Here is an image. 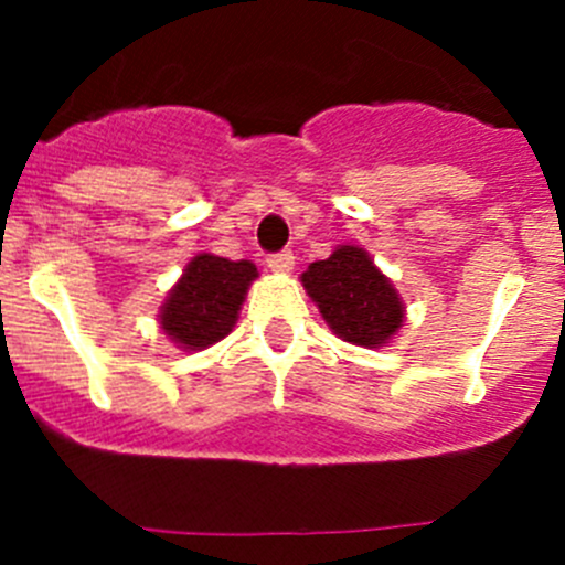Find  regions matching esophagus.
I'll return each instance as SVG.
<instances>
[{"label": "esophagus", "mask_w": 565, "mask_h": 565, "mask_svg": "<svg viewBox=\"0 0 565 565\" xmlns=\"http://www.w3.org/2000/svg\"><path fill=\"white\" fill-rule=\"evenodd\" d=\"M266 266L271 268L274 274H288L294 268V254L291 252H277L266 259Z\"/></svg>", "instance_id": "1"}]
</instances>
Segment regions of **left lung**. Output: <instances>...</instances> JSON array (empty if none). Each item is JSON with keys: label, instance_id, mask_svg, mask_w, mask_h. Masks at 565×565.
<instances>
[{"label": "left lung", "instance_id": "1", "mask_svg": "<svg viewBox=\"0 0 565 565\" xmlns=\"http://www.w3.org/2000/svg\"><path fill=\"white\" fill-rule=\"evenodd\" d=\"M342 342L384 348L404 326V299L362 246H337L299 277Z\"/></svg>", "mask_w": 565, "mask_h": 565}]
</instances>
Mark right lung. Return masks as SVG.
I'll list each match as a JSON object with an SVG mask.
<instances>
[{
  "label": "right lung",
  "instance_id": "1",
  "mask_svg": "<svg viewBox=\"0 0 565 565\" xmlns=\"http://www.w3.org/2000/svg\"><path fill=\"white\" fill-rule=\"evenodd\" d=\"M257 277L252 259L194 254L158 311L161 331L181 351H206L234 331L248 286Z\"/></svg>",
  "mask_w": 565,
  "mask_h": 565
}]
</instances>
